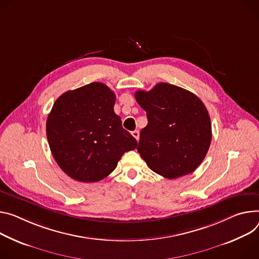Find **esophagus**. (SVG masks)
<instances>
[{"label": "esophagus", "mask_w": 259, "mask_h": 259, "mask_svg": "<svg viewBox=\"0 0 259 259\" xmlns=\"http://www.w3.org/2000/svg\"><path fill=\"white\" fill-rule=\"evenodd\" d=\"M132 135H133V137L138 142V139H139V132H138L137 130H135V131L132 132Z\"/></svg>", "instance_id": "1"}]
</instances>
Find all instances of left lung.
I'll return each mask as SVG.
<instances>
[{
  "mask_svg": "<svg viewBox=\"0 0 259 259\" xmlns=\"http://www.w3.org/2000/svg\"><path fill=\"white\" fill-rule=\"evenodd\" d=\"M135 99L147 111L137 151L156 174L177 179L193 172L203 161L211 140L206 107L193 93L160 82L137 91Z\"/></svg>",
  "mask_w": 259,
  "mask_h": 259,
  "instance_id": "obj_1",
  "label": "left lung"
}]
</instances>
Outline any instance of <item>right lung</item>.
<instances>
[{
  "label": "right lung",
  "instance_id": "right-lung-1",
  "mask_svg": "<svg viewBox=\"0 0 259 259\" xmlns=\"http://www.w3.org/2000/svg\"><path fill=\"white\" fill-rule=\"evenodd\" d=\"M114 93L101 82L68 91L56 100L46 121V135L58 165L73 180H103L124 153L137 147L114 113Z\"/></svg>",
  "mask_w": 259,
  "mask_h": 259
}]
</instances>
